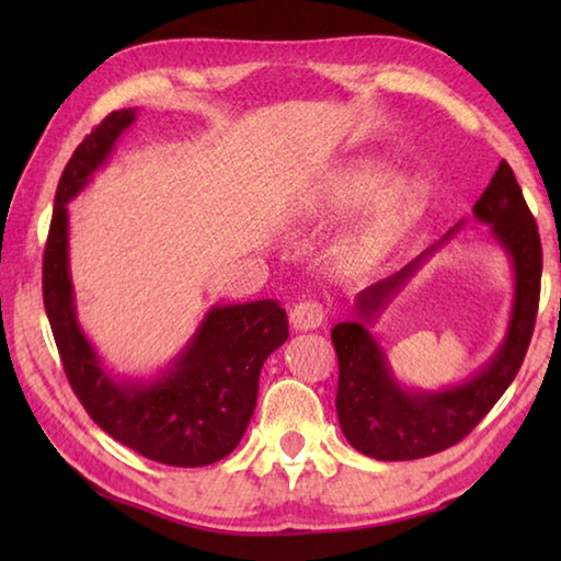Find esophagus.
I'll return each mask as SVG.
<instances>
[{
    "instance_id": "34e87169",
    "label": "esophagus",
    "mask_w": 561,
    "mask_h": 561,
    "mask_svg": "<svg viewBox=\"0 0 561 561\" xmlns=\"http://www.w3.org/2000/svg\"><path fill=\"white\" fill-rule=\"evenodd\" d=\"M327 319V309L324 304H319L314 299H307V301H299L297 307L291 309L289 314V321L294 329L299 331H309V329H319L321 324H324Z\"/></svg>"
}]
</instances>
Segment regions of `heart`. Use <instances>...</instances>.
Returning a JSON list of instances; mask_svg holds the SVG:
<instances>
[{
  "label": "heart",
  "mask_w": 561,
  "mask_h": 561,
  "mask_svg": "<svg viewBox=\"0 0 561 561\" xmlns=\"http://www.w3.org/2000/svg\"><path fill=\"white\" fill-rule=\"evenodd\" d=\"M393 168L376 158H358L336 168L319 185L314 205L321 210L348 213L382 195L393 183ZM386 193V192H385ZM387 194V193H386ZM431 203V187L421 180L398 183L376 207L346 234L341 252L351 264H368L386 257L411 232Z\"/></svg>",
  "instance_id": "heart-1"
}]
</instances>
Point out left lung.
<instances>
[{
	"instance_id": "1",
	"label": "left lung",
	"mask_w": 561,
	"mask_h": 561,
	"mask_svg": "<svg viewBox=\"0 0 561 561\" xmlns=\"http://www.w3.org/2000/svg\"><path fill=\"white\" fill-rule=\"evenodd\" d=\"M472 213L480 222L490 225V232L505 247L515 270V301L507 336L482 371L470 381L443 391H405L388 368L383 348L366 329L368 321L413 277L423 260L438 250L458 227L401 272L360 291L356 319L341 321L331 329L339 356V425L346 440L368 458L415 460L460 443L500 401L525 360L539 307L542 242L517 178L505 160L474 203Z\"/></svg>"
}]
</instances>
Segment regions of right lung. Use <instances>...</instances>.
<instances>
[{
  "label": "right lung",
  "mask_w": 561,
  "mask_h": 561,
  "mask_svg": "<svg viewBox=\"0 0 561 561\" xmlns=\"http://www.w3.org/2000/svg\"><path fill=\"white\" fill-rule=\"evenodd\" d=\"M136 108L108 113L66 163L44 247L42 291L64 374L93 423L148 460L203 468L230 455L250 425L260 371L289 336L279 301L227 304L207 311L173 366L156 381H116L76 321L69 274V205L106 163Z\"/></svg>",
  "instance_id": "1"
}]
</instances>
